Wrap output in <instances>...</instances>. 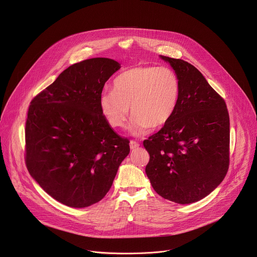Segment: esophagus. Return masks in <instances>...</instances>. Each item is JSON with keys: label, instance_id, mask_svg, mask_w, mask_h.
Wrapping results in <instances>:
<instances>
[{"label": "esophagus", "instance_id": "obj_1", "mask_svg": "<svg viewBox=\"0 0 257 257\" xmlns=\"http://www.w3.org/2000/svg\"><path fill=\"white\" fill-rule=\"evenodd\" d=\"M139 148V143L138 142H136V141H134V140H131L130 141V149L132 150V151H135L136 149H138Z\"/></svg>", "mask_w": 257, "mask_h": 257}]
</instances>
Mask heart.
Returning a JSON list of instances; mask_svg holds the SVG:
<instances>
[{"label":"heart","instance_id":"b5f03b06","mask_svg":"<svg viewBox=\"0 0 257 257\" xmlns=\"http://www.w3.org/2000/svg\"><path fill=\"white\" fill-rule=\"evenodd\" d=\"M181 96V82L170 67L135 66L114 79L113 89L99 95L100 113L106 124L121 129L130 115L135 133L158 130L173 118Z\"/></svg>","mask_w":257,"mask_h":257}]
</instances>
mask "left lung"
<instances>
[{
    "label": "left lung",
    "mask_w": 257,
    "mask_h": 257,
    "mask_svg": "<svg viewBox=\"0 0 257 257\" xmlns=\"http://www.w3.org/2000/svg\"><path fill=\"white\" fill-rule=\"evenodd\" d=\"M181 82L178 107L158 133L143 141L155 191L180 204L196 202L224 180L230 164V118L225 99L190 63L161 56Z\"/></svg>",
    "instance_id": "left-lung-1"
}]
</instances>
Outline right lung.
<instances>
[{
  "mask_svg": "<svg viewBox=\"0 0 257 257\" xmlns=\"http://www.w3.org/2000/svg\"><path fill=\"white\" fill-rule=\"evenodd\" d=\"M119 69L107 58L71 65L28 108L27 170L67 206L81 208L101 200L130 153L129 140L106 124L98 103L104 83Z\"/></svg>",
  "mask_w": 257,
  "mask_h": 257,
  "instance_id": "1",
  "label": "right lung"
}]
</instances>
